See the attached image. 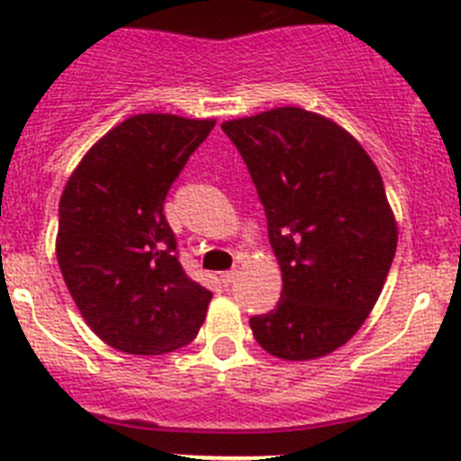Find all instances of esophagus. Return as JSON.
<instances>
[{"label": "esophagus", "mask_w": 461, "mask_h": 461, "mask_svg": "<svg viewBox=\"0 0 461 461\" xmlns=\"http://www.w3.org/2000/svg\"><path fill=\"white\" fill-rule=\"evenodd\" d=\"M235 279H238V270L223 272V275H221V281H223V284H226V286H230V284H233Z\"/></svg>", "instance_id": "obj_1"}]
</instances>
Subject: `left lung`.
I'll return each instance as SVG.
<instances>
[{
    "label": "left lung",
    "mask_w": 461,
    "mask_h": 461,
    "mask_svg": "<svg viewBox=\"0 0 461 461\" xmlns=\"http://www.w3.org/2000/svg\"><path fill=\"white\" fill-rule=\"evenodd\" d=\"M266 207L281 300L249 321L281 360H316L356 335L383 291L397 221L381 173L330 117L284 105L223 122Z\"/></svg>",
    "instance_id": "1"
}]
</instances>
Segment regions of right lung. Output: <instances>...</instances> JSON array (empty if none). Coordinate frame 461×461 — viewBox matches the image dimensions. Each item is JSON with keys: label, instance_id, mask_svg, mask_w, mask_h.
<instances>
[{"label": "right lung", "instance_id": "right-lung-1", "mask_svg": "<svg viewBox=\"0 0 461 461\" xmlns=\"http://www.w3.org/2000/svg\"><path fill=\"white\" fill-rule=\"evenodd\" d=\"M214 120L142 113L94 142L59 198L57 263L94 335L161 356L195 339L212 291L186 276L164 217L170 185Z\"/></svg>", "mask_w": 461, "mask_h": 461}]
</instances>
